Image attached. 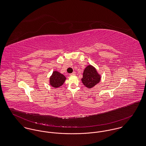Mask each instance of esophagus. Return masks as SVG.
Here are the masks:
<instances>
[{
    "mask_svg": "<svg viewBox=\"0 0 146 146\" xmlns=\"http://www.w3.org/2000/svg\"><path fill=\"white\" fill-rule=\"evenodd\" d=\"M70 76H73V75H76V72H73L72 73H70Z\"/></svg>",
    "mask_w": 146,
    "mask_h": 146,
    "instance_id": "1",
    "label": "esophagus"
}]
</instances>
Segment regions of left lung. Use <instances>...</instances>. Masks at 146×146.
<instances>
[{"instance_id":"1","label":"left lung","mask_w":146,"mask_h":146,"mask_svg":"<svg viewBox=\"0 0 146 146\" xmlns=\"http://www.w3.org/2000/svg\"><path fill=\"white\" fill-rule=\"evenodd\" d=\"M100 76L96 69L91 65H89L84 70L82 83L88 88H92L100 81Z\"/></svg>"}]
</instances>
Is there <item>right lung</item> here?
Segmentation results:
<instances>
[{
    "mask_svg": "<svg viewBox=\"0 0 146 146\" xmlns=\"http://www.w3.org/2000/svg\"><path fill=\"white\" fill-rule=\"evenodd\" d=\"M66 79V78L62 74L58 72L54 71L50 79V85L54 88L60 87L63 85Z\"/></svg>",
    "mask_w": 146,
    "mask_h": 146,
    "instance_id": "obj_1",
    "label": "right lung"
}]
</instances>
